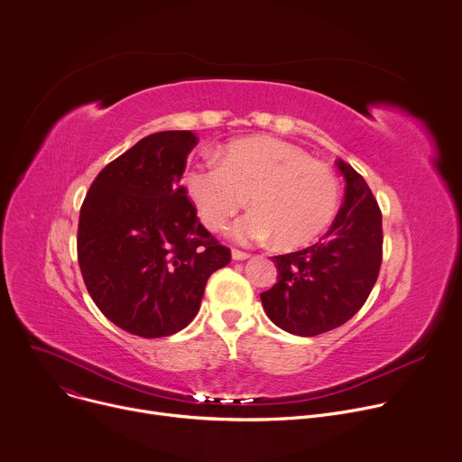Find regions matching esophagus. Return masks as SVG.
Masks as SVG:
<instances>
[{
	"label": "esophagus",
	"mask_w": 462,
	"mask_h": 462,
	"mask_svg": "<svg viewBox=\"0 0 462 462\" xmlns=\"http://www.w3.org/2000/svg\"><path fill=\"white\" fill-rule=\"evenodd\" d=\"M250 258V254H246V253H243V250H232V260L234 262H245V260H248Z\"/></svg>",
	"instance_id": "1"
}]
</instances>
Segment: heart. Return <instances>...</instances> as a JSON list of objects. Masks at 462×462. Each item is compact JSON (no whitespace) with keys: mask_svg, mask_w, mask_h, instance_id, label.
I'll use <instances>...</instances> for the list:
<instances>
[{"mask_svg":"<svg viewBox=\"0 0 462 462\" xmlns=\"http://www.w3.org/2000/svg\"><path fill=\"white\" fill-rule=\"evenodd\" d=\"M188 193L202 223L221 230L246 204L232 236L239 243H260L273 236L280 248L313 243L339 208V180L328 165L300 147L271 136L228 143L221 162H204L188 173Z\"/></svg>","mask_w":462,"mask_h":462,"instance_id":"obj_1","label":"heart"}]
</instances>
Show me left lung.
<instances>
[{"mask_svg": "<svg viewBox=\"0 0 462 462\" xmlns=\"http://www.w3.org/2000/svg\"><path fill=\"white\" fill-rule=\"evenodd\" d=\"M345 202L319 243L274 256L278 282L260 299L282 329L315 337L350 320L368 299L382 265V212L365 179L343 160Z\"/></svg>", "mask_w": 462, "mask_h": 462, "instance_id": "1", "label": "left lung"}]
</instances>
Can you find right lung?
<instances>
[{"instance_id": "add662e5", "label": "right lung", "mask_w": 462, "mask_h": 462, "mask_svg": "<svg viewBox=\"0 0 462 462\" xmlns=\"http://www.w3.org/2000/svg\"><path fill=\"white\" fill-rule=\"evenodd\" d=\"M197 145L163 131L110 162L80 208L77 256L92 300L117 328L158 339L197 315L209 274L230 263L180 184Z\"/></svg>"}]
</instances>
